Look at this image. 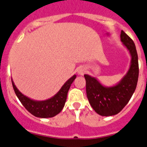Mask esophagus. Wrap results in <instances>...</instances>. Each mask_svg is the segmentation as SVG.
<instances>
[{"instance_id": "obj_1", "label": "esophagus", "mask_w": 147, "mask_h": 147, "mask_svg": "<svg viewBox=\"0 0 147 147\" xmlns=\"http://www.w3.org/2000/svg\"><path fill=\"white\" fill-rule=\"evenodd\" d=\"M85 69L84 67H80L79 69H78V73L79 74L80 76H83L84 74L85 73Z\"/></svg>"}]
</instances>
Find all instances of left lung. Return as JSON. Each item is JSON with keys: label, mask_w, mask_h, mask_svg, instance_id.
<instances>
[{"label": "left lung", "mask_w": 147, "mask_h": 147, "mask_svg": "<svg viewBox=\"0 0 147 147\" xmlns=\"http://www.w3.org/2000/svg\"><path fill=\"white\" fill-rule=\"evenodd\" d=\"M120 39L131 57L130 68L121 81L113 87H104L96 78L84 75L89 102L95 111L105 117L115 115L121 111L132 96L138 80V57L135 45L123 30Z\"/></svg>", "instance_id": "left-lung-1"}]
</instances>
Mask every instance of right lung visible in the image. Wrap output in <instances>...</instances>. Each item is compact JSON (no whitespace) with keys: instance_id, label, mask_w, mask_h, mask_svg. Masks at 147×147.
<instances>
[{"instance_id":"add662e5","label":"right lung","mask_w":147,"mask_h":147,"mask_svg":"<svg viewBox=\"0 0 147 147\" xmlns=\"http://www.w3.org/2000/svg\"><path fill=\"white\" fill-rule=\"evenodd\" d=\"M76 78V76L74 75L63 85L56 95L45 101H35L30 99L18 90L13 80L12 84L17 97L30 113L36 117L49 118L55 117L62 111L66 103L68 91Z\"/></svg>"}]
</instances>
